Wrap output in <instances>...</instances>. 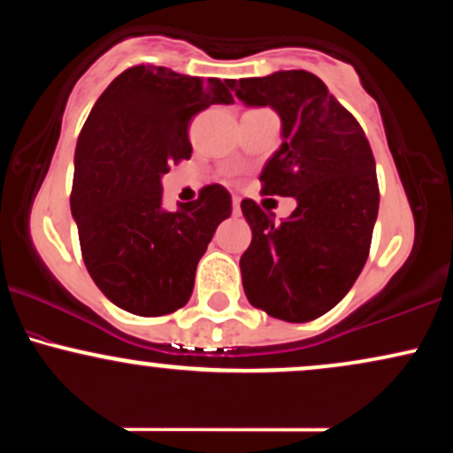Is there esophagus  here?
Listing matches in <instances>:
<instances>
[{"mask_svg": "<svg viewBox=\"0 0 453 453\" xmlns=\"http://www.w3.org/2000/svg\"><path fill=\"white\" fill-rule=\"evenodd\" d=\"M232 209H234V215H238V212H241V197L238 196L232 197Z\"/></svg>", "mask_w": 453, "mask_h": 453, "instance_id": "1", "label": "esophagus"}]
</instances>
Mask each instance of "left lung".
Instances as JSON below:
<instances>
[{"label": "left lung", "instance_id": "8db88e82", "mask_svg": "<svg viewBox=\"0 0 453 453\" xmlns=\"http://www.w3.org/2000/svg\"><path fill=\"white\" fill-rule=\"evenodd\" d=\"M247 106L280 117V147L259 180L270 196L296 197L285 221L242 200L253 238L241 257L249 303L303 324L327 313L366 264L379 212L375 157L360 123L306 70L226 81Z\"/></svg>", "mask_w": 453, "mask_h": 453}]
</instances>
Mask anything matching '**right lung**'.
Returning a JSON list of instances; mask_svg holds the SVG:
<instances>
[{"mask_svg":"<svg viewBox=\"0 0 453 453\" xmlns=\"http://www.w3.org/2000/svg\"><path fill=\"white\" fill-rule=\"evenodd\" d=\"M232 102L219 78L136 65L114 78L87 117L70 206L85 266L119 309L168 315L194 292L197 262L232 215V197L209 185L170 212L161 206V176L191 157V119L211 104Z\"/></svg>","mask_w":453,"mask_h":453,"instance_id":"1","label":"right lung"}]
</instances>
